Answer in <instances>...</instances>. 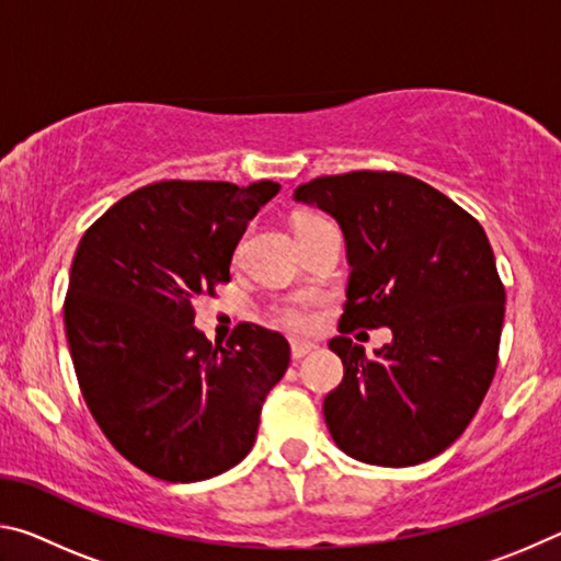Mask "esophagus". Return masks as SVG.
Listing matches in <instances>:
<instances>
[{"mask_svg": "<svg viewBox=\"0 0 561 561\" xmlns=\"http://www.w3.org/2000/svg\"><path fill=\"white\" fill-rule=\"evenodd\" d=\"M317 346L311 344V341H291V358H304V356H309L311 351H314Z\"/></svg>", "mask_w": 561, "mask_h": 561, "instance_id": "1", "label": "esophagus"}]
</instances>
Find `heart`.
Here are the masks:
<instances>
[{
    "label": "heart",
    "instance_id": "b5f03b06",
    "mask_svg": "<svg viewBox=\"0 0 561 561\" xmlns=\"http://www.w3.org/2000/svg\"><path fill=\"white\" fill-rule=\"evenodd\" d=\"M307 222H311V220H307ZM277 314H279L284 324L291 327V329L309 327V314H307V309H304V304H297V301L282 304V307L277 309Z\"/></svg>",
    "mask_w": 561,
    "mask_h": 561
}]
</instances>
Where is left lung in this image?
<instances>
[{
  "label": "left lung",
  "instance_id": "8db88e82",
  "mask_svg": "<svg viewBox=\"0 0 561 561\" xmlns=\"http://www.w3.org/2000/svg\"><path fill=\"white\" fill-rule=\"evenodd\" d=\"M346 240L348 287L341 334L391 329L364 354L329 341L344 381L324 398L331 438L351 458L405 468L460 438L497 368L505 287L482 225L423 180L354 170L294 190Z\"/></svg>",
  "mask_w": 561,
  "mask_h": 561
}]
</instances>
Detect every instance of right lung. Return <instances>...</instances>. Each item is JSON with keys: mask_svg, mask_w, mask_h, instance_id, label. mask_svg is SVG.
<instances>
[{"mask_svg": "<svg viewBox=\"0 0 561 561\" xmlns=\"http://www.w3.org/2000/svg\"><path fill=\"white\" fill-rule=\"evenodd\" d=\"M279 193L163 180L103 213L73 254L64 327L91 415L153 478L197 482L234 468L289 366L279 331L240 324L227 344L195 329V299L230 282L237 242Z\"/></svg>", "mask_w": 561, "mask_h": 561, "instance_id": "add662e5", "label": "right lung"}]
</instances>
